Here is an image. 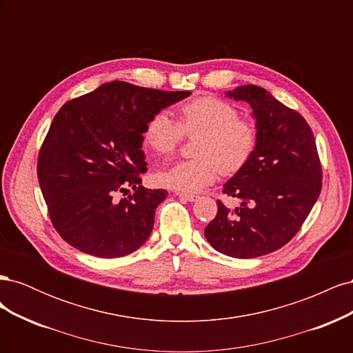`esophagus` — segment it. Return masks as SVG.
I'll return each mask as SVG.
<instances>
[{"mask_svg": "<svg viewBox=\"0 0 353 353\" xmlns=\"http://www.w3.org/2000/svg\"><path fill=\"white\" fill-rule=\"evenodd\" d=\"M176 196H178L179 199L187 200V201H196V200H197V196H194V194H184V193H176Z\"/></svg>", "mask_w": 353, "mask_h": 353, "instance_id": "34e87169", "label": "esophagus"}]
</instances>
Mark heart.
<instances>
[{
    "label": "heart",
    "mask_w": 353,
    "mask_h": 353,
    "mask_svg": "<svg viewBox=\"0 0 353 353\" xmlns=\"http://www.w3.org/2000/svg\"><path fill=\"white\" fill-rule=\"evenodd\" d=\"M200 137L197 157L183 160L157 174V183L178 193L194 194L215 183L221 170L234 175L250 162L258 145V128L240 117L236 105L213 95H203L179 105L178 121L156 112L144 128V143L159 156L172 154L184 135Z\"/></svg>",
    "instance_id": "obj_1"
}]
</instances>
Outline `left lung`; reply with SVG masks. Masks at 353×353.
I'll return each instance as SVG.
<instances>
[{"instance_id":"8db88e82","label":"left lung","mask_w":353,"mask_h":353,"mask_svg":"<svg viewBox=\"0 0 353 353\" xmlns=\"http://www.w3.org/2000/svg\"><path fill=\"white\" fill-rule=\"evenodd\" d=\"M227 95L252 105L258 145L222 190L240 199V206L228 209L218 200L205 236L219 253L250 259L279 250L302 228L321 193L323 169L312 130L301 113L256 85H241Z\"/></svg>"}]
</instances>
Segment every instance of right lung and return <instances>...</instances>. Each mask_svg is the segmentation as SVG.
<instances>
[{"label":"right lung","mask_w":353,"mask_h":353,"mask_svg":"<svg viewBox=\"0 0 353 353\" xmlns=\"http://www.w3.org/2000/svg\"><path fill=\"white\" fill-rule=\"evenodd\" d=\"M190 91L113 81L61 105L38 154V181L60 237L97 258H121L147 241L166 190L141 185L147 121ZM131 186L134 193L125 195Z\"/></svg>","instance_id":"1"}]
</instances>
